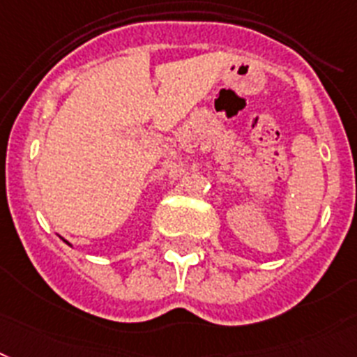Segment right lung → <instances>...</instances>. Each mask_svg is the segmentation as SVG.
Returning a JSON list of instances; mask_svg holds the SVG:
<instances>
[{"label": "right lung", "mask_w": 357, "mask_h": 357, "mask_svg": "<svg viewBox=\"0 0 357 357\" xmlns=\"http://www.w3.org/2000/svg\"><path fill=\"white\" fill-rule=\"evenodd\" d=\"M63 241H65V239H63ZM65 243H67V241H65Z\"/></svg>", "instance_id": "obj_1"}]
</instances>
